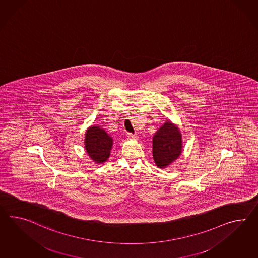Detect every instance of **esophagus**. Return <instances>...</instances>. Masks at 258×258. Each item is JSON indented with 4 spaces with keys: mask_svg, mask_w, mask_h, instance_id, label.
Here are the masks:
<instances>
[{
    "mask_svg": "<svg viewBox=\"0 0 258 258\" xmlns=\"http://www.w3.org/2000/svg\"><path fill=\"white\" fill-rule=\"evenodd\" d=\"M126 137L128 139H131V140H137V139H138L137 135L132 134V133H127V134H126Z\"/></svg>",
    "mask_w": 258,
    "mask_h": 258,
    "instance_id": "34e87169",
    "label": "esophagus"
}]
</instances>
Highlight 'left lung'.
Returning a JSON list of instances; mask_svg holds the SVG:
<instances>
[{"label":"left lung","instance_id":"1","mask_svg":"<svg viewBox=\"0 0 258 258\" xmlns=\"http://www.w3.org/2000/svg\"><path fill=\"white\" fill-rule=\"evenodd\" d=\"M182 135L170 121L164 123L153 137V157L158 168H166L182 153Z\"/></svg>","mask_w":258,"mask_h":258}]
</instances>
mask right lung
I'll list each match as a JSON object with an SVG mask.
<instances>
[{"instance_id":"add662e5","label":"right lung","mask_w":258,"mask_h":258,"mask_svg":"<svg viewBox=\"0 0 258 258\" xmlns=\"http://www.w3.org/2000/svg\"><path fill=\"white\" fill-rule=\"evenodd\" d=\"M113 139L103 128L91 126L86 132L85 147L90 158L96 163L105 162L110 157Z\"/></svg>"}]
</instances>
